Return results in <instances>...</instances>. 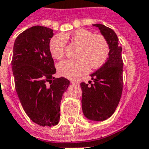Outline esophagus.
Masks as SVG:
<instances>
[{
  "label": "esophagus",
  "instance_id": "34e87169",
  "mask_svg": "<svg viewBox=\"0 0 149 149\" xmlns=\"http://www.w3.org/2000/svg\"><path fill=\"white\" fill-rule=\"evenodd\" d=\"M70 83H72V84H74V85H78L79 84L78 82H77V81H73V80L70 81Z\"/></svg>",
  "mask_w": 149,
  "mask_h": 149
}]
</instances>
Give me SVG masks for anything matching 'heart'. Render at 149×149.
Here are the masks:
<instances>
[{
  "label": "heart",
  "instance_id": "1",
  "mask_svg": "<svg viewBox=\"0 0 149 149\" xmlns=\"http://www.w3.org/2000/svg\"><path fill=\"white\" fill-rule=\"evenodd\" d=\"M66 39H70L79 49L77 60H65L57 64L58 72L69 79H77L86 74L89 68L95 70L106 63L109 54V47L102 35H95L86 29H79L70 34L54 36L49 41L52 56L60 60L64 55Z\"/></svg>",
  "mask_w": 149,
  "mask_h": 149
}]
</instances>
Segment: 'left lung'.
<instances>
[{
    "label": "left lung",
    "mask_w": 149,
    "mask_h": 149,
    "mask_svg": "<svg viewBox=\"0 0 149 149\" xmlns=\"http://www.w3.org/2000/svg\"><path fill=\"white\" fill-rule=\"evenodd\" d=\"M97 26L109 47V54L103 66L90 76L93 83H80L83 114L90 120L104 121L116 109L123 88V61L122 47L113 30L102 24Z\"/></svg>",
    "instance_id": "1"
}]
</instances>
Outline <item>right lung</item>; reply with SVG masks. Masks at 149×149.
<instances>
[{
  "mask_svg": "<svg viewBox=\"0 0 149 149\" xmlns=\"http://www.w3.org/2000/svg\"><path fill=\"white\" fill-rule=\"evenodd\" d=\"M53 30L34 26L16 38L11 65L15 89L23 109L39 125H57L60 102L70 81L54 77V59L49 50Z\"/></svg>",
  "mask_w": 149,
  "mask_h": 149,
  "instance_id": "right-lung-1",
  "label": "right lung"
}]
</instances>
